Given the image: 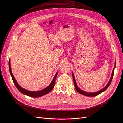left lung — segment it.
I'll use <instances>...</instances> for the list:
<instances>
[{"mask_svg":"<svg viewBox=\"0 0 123 123\" xmlns=\"http://www.w3.org/2000/svg\"><path fill=\"white\" fill-rule=\"evenodd\" d=\"M116 67V63H115V66H114V69L112 71V75H111V78H110V79L108 82V83H107V84L105 86V87L104 88H103L102 89H101V90L97 91V92H93V93H88L87 92H85L82 90H81V89H80V88H78V86L77 84V83L76 82V80H75V77H74V75L73 74V73L72 72V77H73V82H74V86H75V88H76V90H77V91L80 94H82L83 95H84V96H88V97H94V96H96L100 94H101V93H102L103 92H104V91H105V90L108 88V87H109V86L110 85L111 81H112V80L113 79V76H114V71L115 70V68Z\"/></svg>","mask_w":123,"mask_h":123,"instance_id":"1","label":"left lung"}]
</instances>
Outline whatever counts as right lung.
<instances>
[{"instance_id": "obj_1", "label": "right lung", "mask_w": 123, "mask_h": 123, "mask_svg": "<svg viewBox=\"0 0 123 123\" xmlns=\"http://www.w3.org/2000/svg\"><path fill=\"white\" fill-rule=\"evenodd\" d=\"M9 71L10 75L11 76L12 79L13 80V81L16 85V87L18 88V90L22 94L27 95L28 96L31 97H33V98H38V97H40L41 96H43L44 95L48 94L52 89L53 88L54 84H55V79L56 78V77L57 76V72H56L55 75L54 76L53 79L52 81L51 82V84L46 88L39 91H31L29 90H27L24 88H22L18 84L15 79L14 76L13 75V73L11 71V66H10V60L9 59Z\"/></svg>"}]
</instances>
